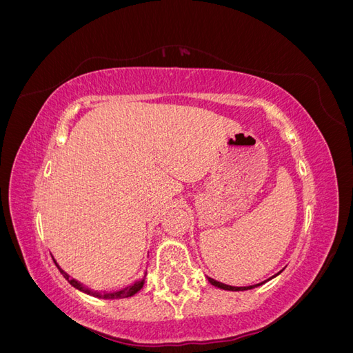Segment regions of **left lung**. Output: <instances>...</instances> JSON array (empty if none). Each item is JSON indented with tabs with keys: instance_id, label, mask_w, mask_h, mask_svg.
Listing matches in <instances>:
<instances>
[{
	"instance_id": "8db88e82",
	"label": "left lung",
	"mask_w": 353,
	"mask_h": 353,
	"mask_svg": "<svg viewBox=\"0 0 353 353\" xmlns=\"http://www.w3.org/2000/svg\"><path fill=\"white\" fill-rule=\"evenodd\" d=\"M281 272V271H280ZM279 272V274H280ZM276 274V275H279ZM275 276V275H274ZM272 276V279H274ZM209 281H210V284L212 285H215V287H219V288H223V290H232V292H243V290H250V288H254V287H258V285H262L263 283H259V284H254V285H249V287H232V285H227V284H223V283H219V281H216V280H213V279H208ZM268 281V280H266Z\"/></svg>"
}]
</instances>
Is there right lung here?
<instances>
[{
    "label": "right lung",
    "mask_w": 353,
    "mask_h": 353,
    "mask_svg": "<svg viewBox=\"0 0 353 353\" xmlns=\"http://www.w3.org/2000/svg\"><path fill=\"white\" fill-rule=\"evenodd\" d=\"M57 265V263H56ZM57 268L60 270V272L63 274V276H65V279L74 287V288H78V290H81V292H83V293H88V294H95V296H99V297H104V299H123V297H131V296H134L135 293H138L143 288V285H144V280L145 279H143L141 281H137L134 285H130V287H125V288H122V290H119V292H114V293H104V294H100V293H92L91 290H88V288H85L81 283H78V281H74V280H72V279H69V275L63 271L60 266L57 265Z\"/></svg>",
    "instance_id": "obj_1"
}]
</instances>
